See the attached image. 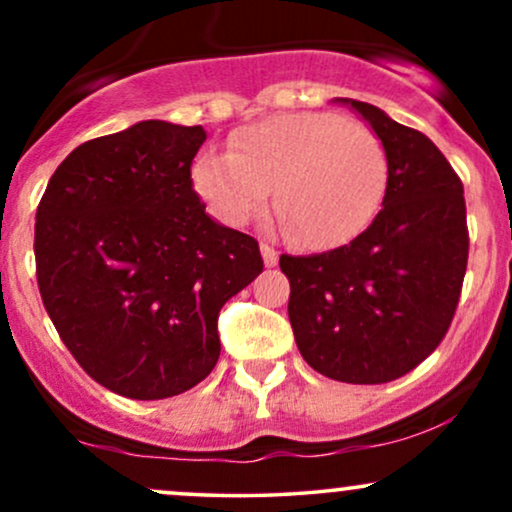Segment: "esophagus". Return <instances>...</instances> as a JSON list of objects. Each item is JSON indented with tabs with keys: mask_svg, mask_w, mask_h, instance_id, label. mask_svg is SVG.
<instances>
[{
	"mask_svg": "<svg viewBox=\"0 0 512 512\" xmlns=\"http://www.w3.org/2000/svg\"><path fill=\"white\" fill-rule=\"evenodd\" d=\"M260 252H262V260L267 267H274L276 260H279V255H276V250L269 243H260Z\"/></svg>",
	"mask_w": 512,
	"mask_h": 512,
	"instance_id": "esophagus-1",
	"label": "esophagus"
}]
</instances>
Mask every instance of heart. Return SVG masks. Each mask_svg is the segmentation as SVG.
Wrapping results in <instances>:
<instances>
[{
  "label": "heart",
  "instance_id": "b5f03b06",
  "mask_svg": "<svg viewBox=\"0 0 512 512\" xmlns=\"http://www.w3.org/2000/svg\"><path fill=\"white\" fill-rule=\"evenodd\" d=\"M192 182L228 226L269 207L305 248H332L368 226L387 187L385 146L368 127L334 113H286L245 127L231 154H202Z\"/></svg>",
  "mask_w": 512,
  "mask_h": 512
}]
</instances>
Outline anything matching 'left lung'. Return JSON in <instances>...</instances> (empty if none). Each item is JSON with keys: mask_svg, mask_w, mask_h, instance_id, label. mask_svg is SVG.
Masks as SVG:
<instances>
[{"mask_svg": "<svg viewBox=\"0 0 512 512\" xmlns=\"http://www.w3.org/2000/svg\"><path fill=\"white\" fill-rule=\"evenodd\" d=\"M334 103L385 146L383 209L349 245L279 264L305 363L339 383L380 385L414 370L448 332L467 272L464 190L426 134L370 103Z\"/></svg>", "mask_w": 512, "mask_h": 512, "instance_id": "8db88e82", "label": "left lung"}]
</instances>
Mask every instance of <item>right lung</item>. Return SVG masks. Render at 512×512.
I'll use <instances>...</instances> for the list:
<instances>
[{"label":"right lung","mask_w":512,"mask_h":512,"mask_svg":"<svg viewBox=\"0 0 512 512\" xmlns=\"http://www.w3.org/2000/svg\"><path fill=\"white\" fill-rule=\"evenodd\" d=\"M202 127L144 120L60 163L35 214L52 325L96 383L129 399L190 390L221 354L219 313L262 272L255 238L204 211Z\"/></svg>","instance_id":"add662e5"}]
</instances>
